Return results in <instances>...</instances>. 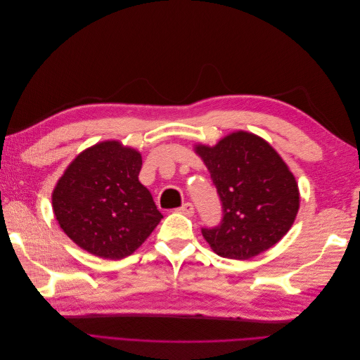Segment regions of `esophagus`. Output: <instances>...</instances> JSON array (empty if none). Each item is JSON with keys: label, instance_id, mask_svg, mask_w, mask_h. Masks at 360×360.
<instances>
[{"label": "esophagus", "instance_id": "esophagus-1", "mask_svg": "<svg viewBox=\"0 0 360 360\" xmlns=\"http://www.w3.org/2000/svg\"><path fill=\"white\" fill-rule=\"evenodd\" d=\"M179 212L183 213V214H186V216H192L195 213V209H193V205L191 202H186V204H183L180 207Z\"/></svg>", "mask_w": 360, "mask_h": 360}]
</instances>
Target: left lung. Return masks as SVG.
Instances as JSON below:
<instances>
[{
	"mask_svg": "<svg viewBox=\"0 0 360 360\" xmlns=\"http://www.w3.org/2000/svg\"><path fill=\"white\" fill-rule=\"evenodd\" d=\"M222 204L219 225L201 228L217 255L249 259L276 245L299 212L296 179L254 134L234 132L214 147L197 146Z\"/></svg>",
	"mask_w": 360,
	"mask_h": 360,
	"instance_id": "obj_1",
	"label": "left lung"
}]
</instances>
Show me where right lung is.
<instances>
[{
    "mask_svg": "<svg viewBox=\"0 0 360 360\" xmlns=\"http://www.w3.org/2000/svg\"><path fill=\"white\" fill-rule=\"evenodd\" d=\"M141 167L136 150L106 141L82 151L58 180L53 213L63 231L86 252L122 259L160 222L153 197L138 180Z\"/></svg>",
    "mask_w": 360,
    "mask_h": 360,
    "instance_id": "1",
    "label": "right lung"
}]
</instances>
